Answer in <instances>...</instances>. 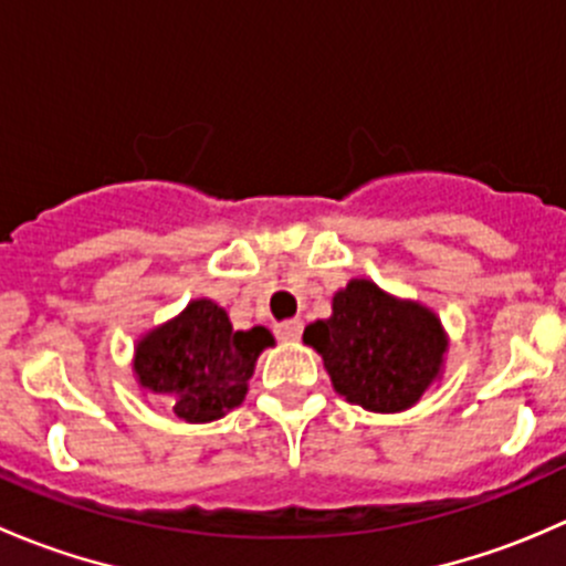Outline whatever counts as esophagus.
<instances>
[{
	"label": "esophagus",
	"mask_w": 566,
	"mask_h": 566,
	"mask_svg": "<svg viewBox=\"0 0 566 566\" xmlns=\"http://www.w3.org/2000/svg\"><path fill=\"white\" fill-rule=\"evenodd\" d=\"M301 334H304V323H301L298 317L284 319V323L276 325V336L282 342H298Z\"/></svg>",
	"instance_id": "34e87169"
}]
</instances>
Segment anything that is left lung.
<instances>
[{
	"label": "left lung",
	"mask_w": 566,
	"mask_h": 566,
	"mask_svg": "<svg viewBox=\"0 0 566 566\" xmlns=\"http://www.w3.org/2000/svg\"><path fill=\"white\" fill-rule=\"evenodd\" d=\"M304 342L323 356L334 389L375 413L419 402L441 373L447 339L430 310L353 279L334 295V315L306 325Z\"/></svg>",
	"instance_id": "1"
}]
</instances>
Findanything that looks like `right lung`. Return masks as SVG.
<instances>
[{"label": "right lung", "mask_w": 566, "mask_h": 566, "mask_svg": "<svg viewBox=\"0 0 566 566\" xmlns=\"http://www.w3.org/2000/svg\"><path fill=\"white\" fill-rule=\"evenodd\" d=\"M271 331L254 325L235 331L213 301H191L180 317L150 331L136 347V378L145 389L172 394L180 419L213 421L247 397L254 361Z\"/></svg>", "instance_id": "obj_1"}]
</instances>
